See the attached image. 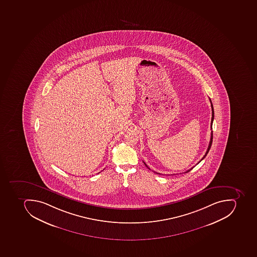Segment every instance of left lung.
I'll return each mask as SVG.
<instances>
[{
  "label": "left lung",
  "instance_id": "8db88e82",
  "mask_svg": "<svg viewBox=\"0 0 257 257\" xmlns=\"http://www.w3.org/2000/svg\"><path fill=\"white\" fill-rule=\"evenodd\" d=\"M209 100H210L211 102V107H212V119H211V130L212 129V122H213V119H214V110H213V106H212V102H211V99L209 98ZM212 132H211V138H210V142H209V144H208V149H207L206 153H205V155H204V157H203L202 159H201V161H202L203 159H205V157H206L207 154H208V151H209V150H210L211 146H212ZM200 161V162H201ZM198 162V163H199ZM144 164H145V166H147V168L149 169V170H151V169L149 168L148 166H147V165L146 164L145 162H144ZM193 167H192L191 169H189V170H188L187 171L185 172V173H188V172L190 171V170L193 169ZM158 174V173H157Z\"/></svg>",
  "mask_w": 257,
  "mask_h": 257
}]
</instances>
